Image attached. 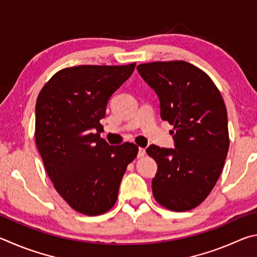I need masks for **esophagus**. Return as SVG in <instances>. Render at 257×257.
I'll list each match as a JSON object with an SVG mask.
<instances>
[{
    "label": "esophagus",
    "mask_w": 257,
    "mask_h": 257,
    "mask_svg": "<svg viewBox=\"0 0 257 257\" xmlns=\"http://www.w3.org/2000/svg\"><path fill=\"white\" fill-rule=\"evenodd\" d=\"M146 156V149L145 148H139V154L138 157L139 158H142V157Z\"/></svg>",
    "instance_id": "1"
}]
</instances>
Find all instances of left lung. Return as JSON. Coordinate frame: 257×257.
<instances>
[{"instance_id": "8db88e82", "label": "left lung", "mask_w": 257, "mask_h": 257, "mask_svg": "<svg viewBox=\"0 0 257 257\" xmlns=\"http://www.w3.org/2000/svg\"><path fill=\"white\" fill-rule=\"evenodd\" d=\"M160 100V115L174 125L175 149L150 146L158 165L152 193L172 211H188L203 202L222 172L229 149L227 109L210 76L185 61L138 65Z\"/></svg>"}]
</instances>
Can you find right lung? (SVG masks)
I'll return each mask as SVG.
<instances>
[{
    "mask_svg": "<svg viewBox=\"0 0 257 257\" xmlns=\"http://www.w3.org/2000/svg\"><path fill=\"white\" fill-rule=\"evenodd\" d=\"M136 65L66 67L38 94L36 145L55 190L80 213L98 215L114 206L126 167L138 155L134 143L109 146L100 138L107 102Z\"/></svg>",
    "mask_w": 257,
    "mask_h": 257,
    "instance_id": "add662e5",
    "label": "right lung"
}]
</instances>
